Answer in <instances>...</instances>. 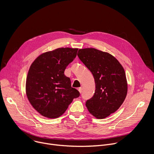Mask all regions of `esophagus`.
<instances>
[{"label": "esophagus", "instance_id": "1", "mask_svg": "<svg viewBox=\"0 0 154 154\" xmlns=\"http://www.w3.org/2000/svg\"><path fill=\"white\" fill-rule=\"evenodd\" d=\"M78 90H79V93L81 94L82 93V87H80V88H79L78 89Z\"/></svg>", "mask_w": 154, "mask_h": 154}]
</instances>
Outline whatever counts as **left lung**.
Here are the masks:
<instances>
[{
	"mask_svg": "<svg viewBox=\"0 0 154 154\" xmlns=\"http://www.w3.org/2000/svg\"><path fill=\"white\" fill-rule=\"evenodd\" d=\"M77 55L93 75L96 90L86 102L89 112L97 119H104L115 112L127 93L125 71L111 54L94 48L79 49Z\"/></svg>",
	"mask_w": 154,
	"mask_h": 154,
	"instance_id": "8db88e82",
	"label": "left lung"
}]
</instances>
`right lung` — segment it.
<instances>
[{
  "label": "right lung",
  "instance_id": "right-lung-1",
  "mask_svg": "<svg viewBox=\"0 0 154 154\" xmlns=\"http://www.w3.org/2000/svg\"><path fill=\"white\" fill-rule=\"evenodd\" d=\"M78 49L58 48L43 53L31 64L26 90L36 110L48 118H57L66 110L80 93L71 87V80L64 72L76 57Z\"/></svg>",
  "mask_w": 154,
  "mask_h": 154
}]
</instances>
